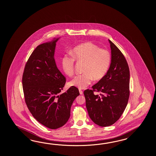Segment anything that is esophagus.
<instances>
[{
    "mask_svg": "<svg viewBox=\"0 0 156 156\" xmlns=\"http://www.w3.org/2000/svg\"><path fill=\"white\" fill-rule=\"evenodd\" d=\"M79 93L80 94V95H83V91L81 90H79Z\"/></svg>",
    "mask_w": 156,
    "mask_h": 156,
    "instance_id": "obj_1",
    "label": "esophagus"
}]
</instances>
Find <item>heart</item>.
<instances>
[{"mask_svg":"<svg viewBox=\"0 0 156 156\" xmlns=\"http://www.w3.org/2000/svg\"><path fill=\"white\" fill-rule=\"evenodd\" d=\"M73 56L66 55L61 60L64 73L68 76L75 73V60L85 63L83 74L77 75L69 82V85L79 89H85L93 82L103 79L109 69L112 55L106 48H100L94 43L87 42L74 48Z\"/></svg>","mask_w":156,"mask_h":156,"instance_id":"1","label":"heart"}]
</instances>
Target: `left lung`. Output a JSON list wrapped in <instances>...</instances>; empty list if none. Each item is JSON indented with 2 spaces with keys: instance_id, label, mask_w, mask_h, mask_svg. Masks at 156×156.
Here are the masks:
<instances>
[{
  "instance_id": "obj_1",
  "label": "left lung",
  "mask_w": 156,
  "mask_h": 156,
  "mask_svg": "<svg viewBox=\"0 0 156 156\" xmlns=\"http://www.w3.org/2000/svg\"><path fill=\"white\" fill-rule=\"evenodd\" d=\"M112 61L105 77L83 94L86 109L93 122L100 126L113 125L126 109L129 97V69L119 49L110 41ZM94 91L100 92L94 94Z\"/></svg>"
}]
</instances>
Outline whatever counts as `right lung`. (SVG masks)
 <instances>
[{"mask_svg": "<svg viewBox=\"0 0 156 156\" xmlns=\"http://www.w3.org/2000/svg\"><path fill=\"white\" fill-rule=\"evenodd\" d=\"M58 40L37 47L26 62L22 76L27 106L39 123L51 129L59 128L67 123L71 105L80 95L79 89L73 86L60 94L66 78L55 60Z\"/></svg>", "mask_w": 156, "mask_h": 156, "instance_id": "right-lung-1", "label": "right lung"}]
</instances>
